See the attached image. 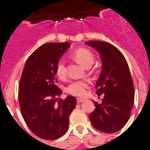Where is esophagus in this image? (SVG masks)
Instances as JSON below:
<instances>
[{
	"instance_id": "obj_1",
	"label": "esophagus",
	"mask_w": 150,
	"mask_h": 150,
	"mask_svg": "<svg viewBox=\"0 0 150 150\" xmlns=\"http://www.w3.org/2000/svg\"><path fill=\"white\" fill-rule=\"evenodd\" d=\"M84 100L85 99L80 98H76V101H77V103H81V102H83Z\"/></svg>"
}]
</instances>
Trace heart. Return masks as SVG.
<instances>
[{"label":"heart","instance_id":"heart-1","mask_svg":"<svg viewBox=\"0 0 150 150\" xmlns=\"http://www.w3.org/2000/svg\"><path fill=\"white\" fill-rule=\"evenodd\" d=\"M75 59L83 67L88 68L94 62V55L91 51L86 49H79L74 52ZM56 74L59 78L64 79L67 76V67L64 59H60L56 64ZM89 87V83L87 80H73L69 83L65 88L67 93L74 96L82 97L86 94V89Z\"/></svg>","mask_w":150,"mask_h":150}]
</instances>
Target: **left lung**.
Here are the masks:
<instances>
[{"label": "left lung", "instance_id": "obj_1", "mask_svg": "<svg viewBox=\"0 0 150 150\" xmlns=\"http://www.w3.org/2000/svg\"><path fill=\"white\" fill-rule=\"evenodd\" d=\"M86 43L100 53L102 70L95 88L97 95H104L101 104L93 100L95 108L89 115L90 122L100 132L115 133L128 121L134 101L129 67L124 55L113 45L95 40Z\"/></svg>", "mask_w": 150, "mask_h": 150}]
</instances>
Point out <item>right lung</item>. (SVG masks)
<instances>
[{
    "instance_id": "right-lung-1",
    "label": "right lung",
    "mask_w": 150,
    "mask_h": 150,
    "mask_svg": "<svg viewBox=\"0 0 150 150\" xmlns=\"http://www.w3.org/2000/svg\"><path fill=\"white\" fill-rule=\"evenodd\" d=\"M70 43L42 45L28 58L18 83V101L22 117L38 137L53 140L66 133L69 116L75 108V97L59 98L56 64Z\"/></svg>"
}]
</instances>
